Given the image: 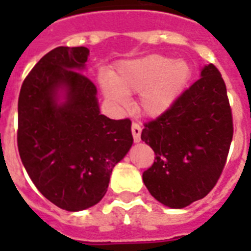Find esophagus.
Masks as SVG:
<instances>
[{
    "label": "esophagus",
    "mask_w": 251,
    "mask_h": 251,
    "mask_svg": "<svg viewBox=\"0 0 251 251\" xmlns=\"http://www.w3.org/2000/svg\"><path fill=\"white\" fill-rule=\"evenodd\" d=\"M131 133H133V138H134V142H135V143H138V142L141 141L142 127L139 124H137V122H133V125H131Z\"/></svg>",
    "instance_id": "34e87169"
}]
</instances>
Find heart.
I'll return each mask as SVG.
<instances>
[{"mask_svg": "<svg viewBox=\"0 0 251 251\" xmlns=\"http://www.w3.org/2000/svg\"><path fill=\"white\" fill-rule=\"evenodd\" d=\"M191 66L185 60L150 54L124 61L110 78L102 79V91L110 101L124 106L126 96L139 95V109L149 117H159L178 100L191 78Z\"/></svg>", "mask_w": 251, "mask_h": 251, "instance_id": "heart-1", "label": "heart"}]
</instances>
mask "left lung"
I'll return each instance as SVG.
<instances>
[{"instance_id":"8db88e82","label":"left lung","mask_w":251,"mask_h":251,"mask_svg":"<svg viewBox=\"0 0 251 251\" xmlns=\"http://www.w3.org/2000/svg\"><path fill=\"white\" fill-rule=\"evenodd\" d=\"M232 137L226 83L210 64L171 109L145 124L142 141L155 152L152 167L143 173L150 194L171 208L204 198L224 169Z\"/></svg>"}]
</instances>
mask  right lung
Returning a JSON list of instances; mask_svg holds the SVG:
<instances>
[{
    "instance_id": "add662e5",
    "label": "right lung",
    "mask_w": 251,
    "mask_h": 251,
    "mask_svg": "<svg viewBox=\"0 0 251 251\" xmlns=\"http://www.w3.org/2000/svg\"><path fill=\"white\" fill-rule=\"evenodd\" d=\"M88 56L86 47L54 48L25 76L18 99L22 163L45 198L72 212L101 201L133 145L129 118L100 113L98 90L82 74Z\"/></svg>"
}]
</instances>
